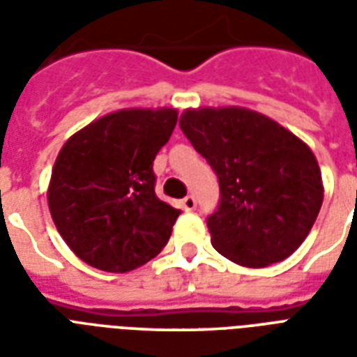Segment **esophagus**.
Segmentation results:
<instances>
[{"label": "esophagus", "mask_w": 357, "mask_h": 357, "mask_svg": "<svg viewBox=\"0 0 357 357\" xmlns=\"http://www.w3.org/2000/svg\"><path fill=\"white\" fill-rule=\"evenodd\" d=\"M181 207H183L185 211H195L196 209V198L192 195L185 196L183 200H181Z\"/></svg>", "instance_id": "34e87169"}]
</instances>
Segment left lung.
Wrapping results in <instances>:
<instances>
[{
	"label": "left lung",
	"mask_w": 357,
	"mask_h": 357,
	"mask_svg": "<svg viewBox=\"0 0 357 357\" xmlns=\"http://www.w3.org/2000/svg\"><path fill=\"white\" fill-rule=\"evenodd\" d=\"M179 128L218 178V209L207 217L218 254L254 268L293 254L324 198L310 146L244 107L187 109Z\"/></svg>",
	"instance_id": "1"
}]
</instances>
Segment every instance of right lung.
I'll return each instance as SVG.
<instances>
[{"label": "right lung", "mask_w": 357, "mask_h": 357, "mask_svg": "<svg viewBox=\"0 0 357 357\" xmlns=\"http://www.w3.org/2000/svg\"><path fill=\"white\" fill-rule=\"evenodd\" d=\"M178 111L122 109L94 120L59 151L47 206L59 234L81 261L129 272L153 259L179 217L155 195L153 159Z\"/></svg>", "instance_id": "add662e5"}]
</instances>
